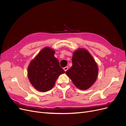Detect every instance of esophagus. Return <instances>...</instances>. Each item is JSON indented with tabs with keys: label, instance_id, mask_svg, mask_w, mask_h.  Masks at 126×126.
<instances>
[{
	"label": "esophagus",
	"instance_id": "esophagus-1",
	"mask_svg": "<svg viewBox=\"0 0 126 126\" xmlns=\"http://www.w3.org/2000/svg\"><path fill=\"white\" fill-rule=\"evenodd\" d=\"M68 69V66L65 67L64 68H63V70H64V71H66Z\"/></svg>",
	"mask_w": 126,
	"mask_h": 126
}]
</instances>
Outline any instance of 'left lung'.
Instances as JSON below:
<instances>
[{
    "label": "left lung",
    "mask_w": 126,
    "mask_h": 126,
    "mask_svg": "<svg viewBox=\"0 0 126 126\" xmlns=\"http://www.w3.org/2000/svg\"><path fill=\"white\" fill-rule=\"evenodd\" d=\"M72 65L66 74L74 85L81 90H86L93 86L97 80L98 67L93 57L84 48L74 52Z\"/></svg>",
    "instance_id": "1"
}]
</instances>
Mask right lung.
I'll return each instance as SVG.
<instances>
[{
  "instance_id": "right-lung-1",
  "label": "right lung",
  "mask_w": 126,
  "mask_h": 126,
  "mask_svg": "<svg viewBox=\"0 0 126 126\" xmlns=\"http://www.w3.org/2000/svg\"><path fill=\"white\" fill-rule=\"evenodd\" d=\"M54 49L46 47L42 49L30 62L28 67V77L36 89L41 92L51 90L59 76L64 71L54 56Z\"/></svg>"
}]
</instances>
